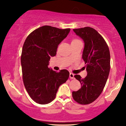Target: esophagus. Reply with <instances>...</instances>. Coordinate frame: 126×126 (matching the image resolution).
I'll list each match as a JSON object with an SVG mask.
<instances>
[{
	"instance_id": "esophagus-1",
	"label": "esophagus",
	"mask_w": 126,
	"mask_h": 126,
	"mask_svg": "<svg viewBox=\"0 0 126 126\" xmlns=\"http://www.w3.org/2000/svg\"><path fill=\"white\" fill-rule=\"evenodd\" d=\"M74 76H75V75H74L73 73H70V74H69V77H70V79H74Z\"/></svg>"
}]
</instances>
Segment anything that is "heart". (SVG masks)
<instances>
[{
  "label": "heart",
  "instance_id": "b5f03b06",
  "mask_svg": "<svg viewBox=\"0 0 126 126\" xmlns=\"http://www.w3.org/2000/svg\"><path fill=\"white\" fill-rule=\"evenodd\" d=\"M77 41V39H74V40L72 41V42H73V41Z\"/></svg>",
  "mask_w": 126,
  "mask_h": 126
}]
</instances>
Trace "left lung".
I'll return each instance as SVG.
<instances>
[{
  "instance_id": "left-lung-1",
  "label": "left lung",
  "mask_w": 126,
  "mask_h": 126,
  "mask_svg": "<svg viewBox=\"0 0 126 126\" xmlns=\"http://www.w3.org/2000/svg\"><path fill=\"white\" fill-rule=\"evenodd\" d=\"M83 40L82 59L86 64L87 76L75 77L81 84V88L72 92L73 99L80 104L94 102L104 89L110 70V53L104 38L94 29L89 27L73 29Z\"/></svg>"
}]
</instances>
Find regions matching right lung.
Instances as JSON below:
<instances>
[{"label": "right lung", "mask_w": 126, "mask_h": 126, "mask_svg": "<svg viewBox=\"0 0 126 126\" xmlns=\"http://www.w3.org/2000/svg\"><path fill=\"white\" fill-rule=\"evenodd\" d=\"M70 30L44 26L31 32L24 43L21 55L24 85L31 98L38 104L52 101L58 88L69 76L67 70L56 72L48 65Z\"/></svg>", "instance_id": "obj_1"}]
</instances>
